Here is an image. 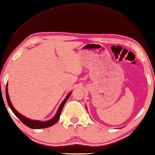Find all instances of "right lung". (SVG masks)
<instances>
[{
	"instance_id": "obj_1",
	"label": "right lung",
	"mask_w": 155,
	"mask_h": 155,
	"mask_svg": "<svg viewBox=\"0 0 155 155\" xmlns=\"http://www.w3.org/2000/svg\"><path fill=\"white\" fill-rule=\"evenodd\" d=\"M71 93H69L67 97H65V100L63 101L62 103L61 104V105L59 107L58 112H57L55 116L53 117L52 119L49 120L48 121H45V122H40V121H37V120H30L28 119L27 118H25V116H22L20 114L17 110H16L13 106L12 105V104L10 101V99H9V96L8 94V91H7V86H6V97H7V100L9 107H10L11 110L15 114V115L17 116V117L25 125H26L27 127L31 128H33V129H40V128H48L50 127V126H53V124H55V123L58 121V120L60 117V115H61V113L62 111V109L64 108V106L65 103L66 102V101L68 100V98L70 96Z\"/></svg>"
}]
</instances>
